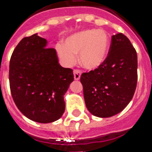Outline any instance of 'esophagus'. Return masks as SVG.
<instances>
[{
    "label": "esophagus",
    "instance_id": "obj_1",
    "mask_svg": "<svg viewBox=\"0 0 152 152\" xmlns=\"http://www.w3.org/2000/svg\"><path fill=\"white\" fill-rule=\"evenodd\" d=\"M73 74H74V79L76 80H79L81 76V72L80 70H76L75 69L73 71Z\"/></svg>",
    "mask_w": 152,
    "mask_h": 152
}]
</instances>
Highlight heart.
Listing matches in <instances>:
<instances>
[{
    "label": "heart",
    "mask_w": 152,
    "mask_h": 152,
    "mask_svg": "<svg viewBox=\"0 0 152 152\" xmlns=\"http://www.w3.org/2000/svg\"><path fill=\"white\" fill-rule=\"evenodd\" d=\"M110 40L104 30L88 28L76 32L56 46L59 57L65 65L76 63L79 54L80 65L88 70H96L107 60Z\"/></svg>",
    "instance_id": "1"
}]
</instances>
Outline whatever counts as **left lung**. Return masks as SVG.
Masks as SVG:
<instances>
[{"label":"left lung","instance_id":"1","mask_svg":"<svg viewBox=\"0 0 152 152\" xmlns=\"http://www.w3.org/2000/svg\"><path fill=\"white\" fill-rule=\"evenodd\" d=\"M137 68L136 51L129 39L123 33L112 36L104 64L80 76L89 112L100 118L111 117L122 112L135 93Z\"/></svg>","mask_w":152,"mask_h":152}]
</instances>
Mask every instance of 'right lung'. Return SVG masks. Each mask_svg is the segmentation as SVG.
<instances>
[{
  "instance_id": "1",
  "label": "right lung",
  "mask_w": 152,
  "mask_h": 152,
  "mask_svg": "<svg viewBox=\"0 0 152 152\" xmlns=\"http://www.w3.org/2000/svg\"><path fill=\"white\" fill-rule=\"evenodd\" d=\"M37 33L23 38L12 54L9 84L22 114L35 122L59 120L65 110L64 96L74 80L73 72L58 62L54 48Z\"/></svg>"
}]
</instances>
